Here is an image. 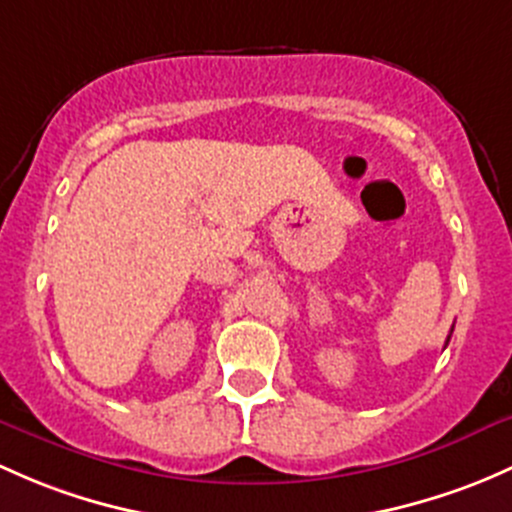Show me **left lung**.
Wrapping results in <instances>:
<instances>
[{"instance_id": "obj_1", "label": "left lung", "mask_w": 512, "mask_h": 512, "mask_svg": "<svg viewBox=\"0 0 512 512\" xmlns=\"http://www.w3.org/2000/svg\"><path fill=\"white\" fill-rule=\"evenodd\" d=\"M446 343H449V341H446Z\"/></svg>"}]
</instances>
